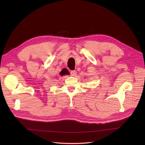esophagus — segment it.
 Here are the masks:
<instances>
[{
  "instance_id": "esophagus-1",
  "label": "esophagus",
  "mask_w": 145,
  "mask_h": 145,
  "mask_svg": "<svg viewBox=\"0 0 145 145\" xmlns=\"http://www.w3.org/2000/svg\"><path fill=\"white\" fill-rule=\"evenodd\" d=\"M76 74H77V72H76V71H72L71 72V76L74 77V76H75L76 75Z\"/></svg>"
}]
</instances>
